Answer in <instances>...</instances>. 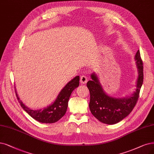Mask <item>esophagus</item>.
I'll return each instance as SVG.
<instances>
[{
    "label": "esophagus",
    "mask_w": 154,
    "mask_h": 154,
    "mask_svg": "<svg viewBox=\"0 0 154 154\" xmlns=\"http://www.w3.org/2000/svg\"><path fill=\"white\" fill-rule=\"evenodd\" d=\"M88 81V78L87 76L82 75L80 77V83L82 84H85Z\"/></svg>",
    "instance_id": "1"
}]
</instances>
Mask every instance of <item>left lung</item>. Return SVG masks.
I'll list each match as a JSON object with an SVG mask.
<instances>
[{
  "label": "left lung",
  "instance_id": "1",
  "mask_svg": "<svg viewBox=\"0 0 154 154\" xmlns=\"http://www.w3.org/2000/svg\"><path fill=\"white\" fill-rule=\"evenodd\" d=\"M135 60L138 69L137 90L131 96L127 98H116L107 95L103 91L95 74H91V80L87 84L90 94L89 107L91 114L103 123H118L130 114L136 106L143 82V61L139 50L135 55Z\"/></svg>",
  "mask_w": 154,
  "mask_h": 154
}]
</instances>
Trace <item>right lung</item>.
<instances>
[{
	"label": "right lung",
	"mask_w": 154,
	"mask_h": 154,
	"mask_svg": "<svg viewBox=\"0 0 154 154\" xmlns=\"http://www.w3.org/2000/svg\"><path fill=\"white\" fill-rule=\"evenodd\" d=\"M79 76L74 78L60 91L57 99L52 105L43 110H34L28 108L20 100L17 93L16 95L22 108L33 119L42 123H54L62 118L66 114L69 97L72 91L79 86Z\"/></svg>",
	"instance_id": "obj_1"
}]
</instances>
